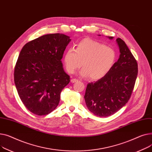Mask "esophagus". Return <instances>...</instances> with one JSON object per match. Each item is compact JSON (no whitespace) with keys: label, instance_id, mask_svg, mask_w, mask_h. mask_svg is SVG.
Segmentation results:
<instances>
[{"label":"esophagus","instance_id":"1","mask_svg":"<svg viewBox=\"0 0 152 152\" xmlns=\"http://www.w3.org/2000/svg\"><path fill=\"white\" fill-rule=\"evenodd\" d=\"M78 81V80L76 79V78H72V80H71V82L72 83H76Z\"/></svg>","mask_w":152,"mask_h":152}]
</instances>
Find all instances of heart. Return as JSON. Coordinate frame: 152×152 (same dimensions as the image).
Wrapping results in <instances>:
<instances>
[{
    "label": "heart",
    "mask_w": 152,
    "mask_h": 152,
    "mask_svg": "<svg viewBox=\"0 0 152 152\" xmlns=\"http://www.w3.org/2000/svg\"><path fill=\"white\" fill-rule=\"evenodd\" d=\"M64 61L66 69L74 74L82 66L81 74L91 80H99L107 74L117 61V53L109 47L90 39H84L78 43L75 49L69 48Z\"/></svg>",
    "instance_id": "heart-1"
}]
</instances>
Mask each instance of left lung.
<instances>
[{"mask_svg":"<svg viewBox=\"0 0 152 152\" xmlns=\"http://www.w3.org/2000/svg\"><path fill=\"white\" fill-rule=\"evenodd\" d=\"M116 40L120 51L118 61L105 77L87 85L84 96L89 110L100 117L114 114L128 102L137 76L135 58L122 39Z\"/></svg>","mask_w":152,"mask_h":152,"instance_id":"left-lung-1","label":"left lung"}]
</instances>
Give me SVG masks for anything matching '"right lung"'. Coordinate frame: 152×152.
I'll use <instances>...</instances> for the list:
<instances>
[{
  "instance_id": "obj_1",
  "label": "right lung",
  "mask_w": 152,
  "mask_h": 152,
  "mask_svg": "<svg viewBox=\"0 0 152 152\" xmlns=\"http://www.w3.org/2000/svg\"><path fill=\"white\" fill-rule=\"evenodd\" d=\"M70 40L62 34H47L27 43L20 51L14 81L22 102L32 113L45 115L58 105L70 82L61 59Z\"/></svg>"
}]
</instances>
